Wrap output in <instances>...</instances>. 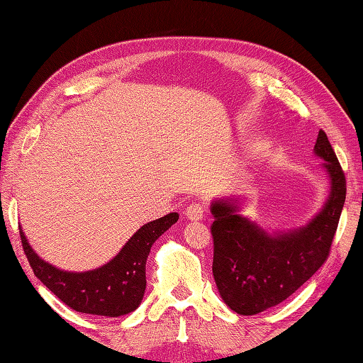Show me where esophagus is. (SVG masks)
<instances>
[{"instance_id":"esophagus-1","label":"esophagus","mask_w":363,"mask_h":363,"mask_svg":"<svg viewBox=\"0 0 363 363\" xmlns=\"http://www.w3.org/2000/svg\"><path fill=\"white\" fill-rule=\"evenodd\" d=\"M186 215H187V218L191 220V221L203 220V217H204V207L199 204V203H191L190 206H187Z\"/></svg>"}]
</instances>
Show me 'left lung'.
Listing matches in <instances>:
<instances>
[{"label": "left lung", "instance_id": "8db88e82", "mask_svg": "<svg viewBox=\"0 0 363 363\" xmlns=\"http://www.w3.org/2000/svg\"><path fill=\"white\" fill-rule=\"evenodd\" d=\"M315 154L326 160L323 167L330 177V195L304 228L267 234L238 215L235 204H212L213 279L234 312L256 315L282 303L329 257L346 198V177L325 130L318 133Z\"/></svg>", "mask_w": 363, "mask_h": 363}]
</instances>
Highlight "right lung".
Here are the masks:
<instances>
[{
	"instance_id": "add662e5",
	"label": "right lung",
	"mask_w": 363,
	"mask_h": 363,
	"mask_svg": "<svg viewBox=\"0 0 363 363\" xmlns=\"http://www.w3.org/2000/svg\"><path fill=\"white\" fill-rule=\"evenodd\" d=\"M179 218L176 212L143 225L109 264L86 273L62 272L46 264L20 230L21 246L34 274L70 309L120 317L135 311L146 289V259L152 243Z\"/></svg>"
}]
</instances>
